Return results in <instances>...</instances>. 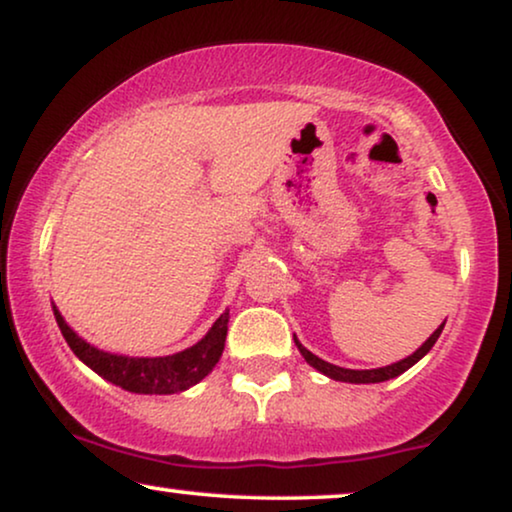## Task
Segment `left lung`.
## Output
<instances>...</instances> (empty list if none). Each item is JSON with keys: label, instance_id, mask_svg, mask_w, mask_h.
<instances>
[{"label": "left lung", "instance_id": "1", "mask_svg": "<svg viewBox=\"0 0 512 512\" xmlns=\"http://www.w3.org/2000/svg\"><path fill=\"white\" fill-rule=\"evenodd\" d=\"M443 326L440 324L436 331H433V335L429 340L424 342L422 347L417 349L415 354H410L408 359L398 361V363H391V366H384V368H373V370H349V368H340V366H333V363H328L324 359H319V356H314L310 349H305L300 342L296 340V345L300 349V354L305 356V361L310 363V366H314L319 370V373H324L331 377V380H338V382H352V384H370V382H384V380H391V377H398L401 373H405V370L415 366V363L422 359V356L429 352V349L436 345V340L440 338V333H443Z\"/></svg>", "mask_w": 512, "mask_h": 512}]
</instances>
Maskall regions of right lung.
Segmentation results:
<instances>
[{
	"label": "right lung",
	"instance_id": "obj_1",
	"mask_svg": "<svg viewBox=\"0 0 512 512\" xmlns=\"http://www.w3.org/2000/svg\"><path fill=\"white\" fill-rule=\"evenodd\" d=\"M53 312L69 349L97 375H102L116 387L132 391V394H177V391L193 387L202 377L212 373V368L221 359L223 347H226L228 312H223L214 321V326L209 328V333L198 345L172 356H158V359H130V356L100 352L86 340H81L65 324V319L55 307Z\"/></svg>",
	"mask_w": 512,
	"mask_h": 512
}]
</instances>
